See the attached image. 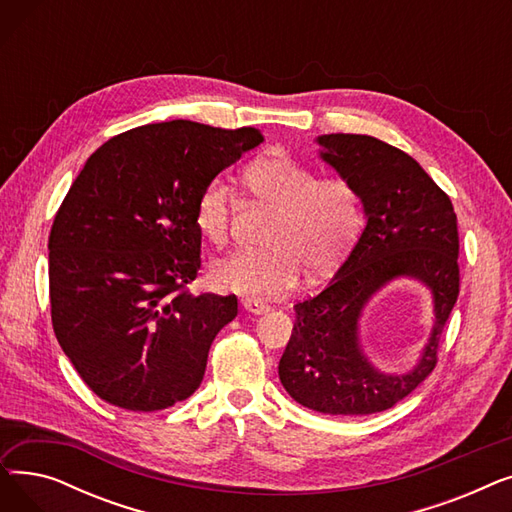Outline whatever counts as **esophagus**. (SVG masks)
I'll use <instances>...</instances> for the list:
<instances>
[{"instance_id":"34e87169","label":"esophagus","mask_w":512,"mask_h":512,"mask_svg":"<svg viewBox=\"0 0 512 512\" xmlns=\"http://www.w3.org/2000/svg\"><path fill=\"white\" fill-rule=\"evenodd\" d=\"M242 303V307H245L249 313H253V315H263V313H267L270 311V305H265L263 301H259V299H251V297H245L240 301Z\"/></svg>"}]
</instances>
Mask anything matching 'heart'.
<instances>
[{
  "instance_id": "obj_1",
  "label": "heart",
  "mask_w": 512,
  "mask_h": 512,
  "mask_svg": "<svg viewBox=\"0 0 512 512\" xmlns=\"http://www.w3.org/2000/svg\"><path fill=\"white\" fill-rule=\"evenodd\" d=\"M253 203L272 211L259 251H238L211 267L222 290L249 297H278L303 270L328 276L353 249L363 226V203L344 178H319L288 155L261 157L242 172ZM232 199L220 180L207 182L195 201V226L205 240L224 247L230 236Z\"/></svg>"
}]
</instances>
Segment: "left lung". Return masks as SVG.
I'll return each instance as SVG.
<instances>
[{"mask_svg":"<svg viewBox=\"0 0 512 512\" xmlns=\"http://www.w3.org/2000/svg\"><path fill=\"white\" fill-rule=\"evenodd\" d=\"M321 159L351 182L365 230L336 276L294 305V328L278 373L299 405L326 415L380 413L409 396L438 363L448 315L459 299V230L442 188L417 161L367 134H321ZM409 275L433 290L437 321L407 374L375 370L362 355L358 319L372 294Z\"/></svg>","mask_w":512,"mask_h":512,"instance_id":"left-lung-1","label":"left lung"}]
</instances>
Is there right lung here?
Here are the masks:
<instances>
[{"instance_id": "1", "label": "right lung", "mask_w": 512, "mask_h": 512, "mask_svg": "<svg viewBox=\"0 0 512 512\" xmlns=\"http://www.w3.org/2000/svg\"><path fill=\"white\" fill-rule=\"evenodd\" d=\"M263 141L257 128L145 124L101 145L49 232L51 324L83 382L114 407L151 413L186 400L234 294H195L201 188Z\"/></svg>"}]
</instances>
